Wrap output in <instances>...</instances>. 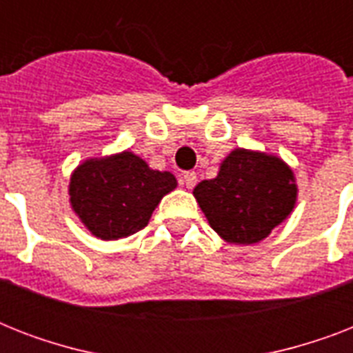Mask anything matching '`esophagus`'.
<instances>
[{"label":"esophagus","mask_w":353,"mask_h":353,"mask_svg":"<svg viewBox=\"0 0 353 353\" xmlns=\"http://www.w3.org/2000/svg\"><path fill=\"white\" fill-rule=\"evenodd\" d=\"M183 181H185L187 188H194L196 187V183H198V176H196L194 172H185V174H183Z\"/></svg>","instance_id":"1"}]
</instances>
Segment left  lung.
Instances as JSON below:
<instances>
[{
	"mask_svg": "<svg viewBox=\"0 0 353 353\" xmlns=\"http://www.w3.org/2000/svg\"><path fill=\"white\" fill-rule=\"evenodd\" d=\"M192 194L221 240L252 245L288 220L295 209L299 187L282 157L234 148L220 163L218 176L198 183Z\"/></svg>",
	"mask_w": 353,
	"mask_h": 353,
	"instance_id": "left-lung-1",
	"label": "left lung"
}]
</instances>
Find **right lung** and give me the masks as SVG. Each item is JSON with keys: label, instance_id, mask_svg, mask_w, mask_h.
<instances>
[{"label": "right lung", "instance_id": "add662e5", "mask_svg": "<svg viewBox=\"0 0 353 353\" xmlns=\"http://www.w3.org/2000/svg\"><path fill=\"white\" fill-rule=\"evenodd\" d=\"M177 187L172 172L150 168L130 150L88 157L69 177V205L101 240H121L148 225L152 212Z\"/></svg>", "mask_w": 353, "mask_h": 353}]
</instances>
